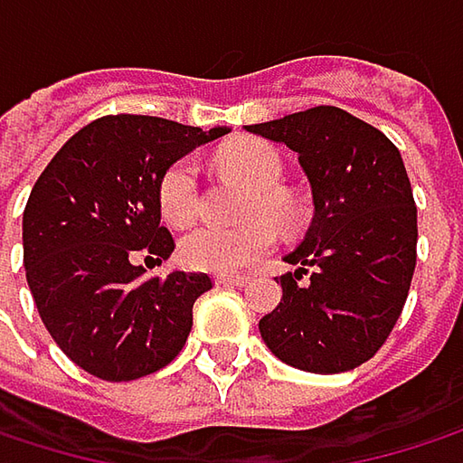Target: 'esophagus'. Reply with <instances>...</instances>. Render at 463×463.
<instances>
[{
	"label": "esophagus",
	"instance_id": "34e87169",
	"mask_svg": "<svg viewBox=\"0 0 463 463\" xmlns=\"http://www.w3.org/2000/svg\"><path fill=\"white\" fill-rule=\"evenodd\" d=\"M214 281H217V287H243L246 284V276H238V273H217Z\"/></svg>",
	"mask_w": 463,
	"mask_h": 463
}]
</instances>
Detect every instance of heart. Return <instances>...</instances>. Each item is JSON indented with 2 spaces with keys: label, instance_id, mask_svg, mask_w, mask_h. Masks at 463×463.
<instances>
[{
  "label": "heart",
  "instance_id": "heart-1",
  "mask_svg": "<svg viewBox=\"0 0 463 463\" xmlns=\"http://www.w3.org/2000/svg\"><path fill=\"white\" fill-rule=\"evenodd\" d=\"M220 165L251 184V193L243 201V217H251L238 225H198L182 235L179 257L193 270L232 273L265 260L276 243L279 232L262 220L265 214L281 225L298 220V206L279 187L284 174V160L279 149L268 141H235L220 152ZM157 206L165 222L187 225L195 220L201 206L198 165L190 157L174 160L157 179Z\"/></svg>",
  "mask_w": 463,
  "mask_h": 463
}]
</instances>
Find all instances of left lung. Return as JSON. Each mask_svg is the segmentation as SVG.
<instances>
[{"label":"left lung","instance_id":"obj_1","mask_svg":"<svg viewBox=\"0 0 463 463\" xmlns=\"http://www.w3.org/2000/svg\"><path fill=\"white\" fill-rule=\"evenodd\" d=\"M281 141L311 182L314 222L287 257L281 303L260 319L268 348L306 373H345L378 354L416 270L418 214L400 149L337 107L246 126Z\"/></svg>","mask_w":463,"mask_h":463}]
</instances>
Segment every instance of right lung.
<instances>
[{"label": "right lung", "mask_w": 463, "mask_h": 463, "mask_svg": "<svg viewBox=\"0 0 463 463\" xmlns=\"http://www.w3.org/2000/svg\"><path fill=\"white\" fill-rule=\"evenodd\" d=\"M163 118L107 115L77 131L40 174L24 209V265L58 348L101 381H137L184 348L209 273L144 276L168 260L157 179L190 149L220 139Z\"/></svg>", "instance_id": "right-lung-1"}]
</instances>
